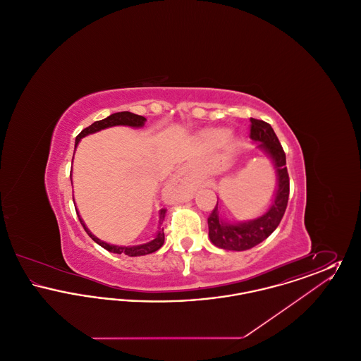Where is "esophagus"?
I'll use <instances>...</instances> for the list:
<instances>
[{"label": "esophagus", "mask_w": 361, "mask_h": 361, "mask_svg": "<svg viewBox=\"0 0 361 361\" xmlns=\"http://www.w3.org/2000/svg\"><path fill=\"white\" fill-rule=\"evenodd\" d=\"M172 181L174 184L192 185V184H193V177H192V174L189 172L188 168H187V166H183V168H180V169L176 172V174L173 176Z\"/></svg>", "instance_id": "34e87169"}]
</instances>
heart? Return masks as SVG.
<instances>
[{
	"mask_svg": "<svg viewBox=\"0 0 361 361\" xmlns=\"http://www.w3.org/2000/svg\"><path fill=\"white\" fill-rule=\"evenodd\" d=\"M226 137H227V131L224 130H214L209 133V139L214 142H221Z\"/></svg>",
	"mask_w": 361,
	"mask_h": 361,
	"instance_id": "heart-1",
	"label": "heart"
}]
</instances>
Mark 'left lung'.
I'll use <instances>...</instances> for the list:
<instances>
[{
    "instance_id": "left-lung-1",
    "label": "left lung",
    "mask_w": 361,
    "mask_h": 361,
    "mask_svg": "<svg viewBox=\"0 0 361 361\" xmlns=\"http://www.w3.org/2000/svg\"><path fill=\"white\" fill-rule=\"evenodd\" d=\"M250 137L258 140V146L262 147L274 159L279 178V189L276 192L275 202L268 212L247 224H224L222 219H219L216 203L208 216V235L215 246L224 250H247L267 240L281 222L288 204L290 177L286 166V153L276 137L274 128L267 121L252 118Z\"/></svg>"
}]
</instances>
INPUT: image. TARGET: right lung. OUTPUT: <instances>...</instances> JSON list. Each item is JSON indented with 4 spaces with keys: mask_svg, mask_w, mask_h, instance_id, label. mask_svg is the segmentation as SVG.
<instances>
[{
    "mask_svg": "<svg viewBox=\"0 0 361 361\" xmlns=\"http://www.w3.org/2000/svg\"><path fill=\"white\" fill-rule=\"evenodd\" d=\"M146 119L143 116H139L135 114H131V112H116V114H112L111 116L105 118L103 121H94L93 124H90L89 127L84 128L77 137H75V146L78 145L80 139L81 137H86L89 134H93V133H97L100 130L104 128H108V127H112V126H131V127H142L145 124ZM165 212L166 209L162 208L161 212H159V224H162L164 222V218H165ZM80 222L82 224V227L85 228L87 235L94 240L96 243H99L102 247H104L105 250L108 252H112V253H116V255H126V256H130V257H137V256H145V255H150L155 250H158L162 245H164V240H165V234H164V228H159L157 237L152 242H147L145 245H137V246H115V245H109V243H105L103 240L96 238L87 228L85 227V224L82 222V219L78 216Z\"/></svg>",
    "mask_w": 361,
    "mask_h": 361,
    "instance_id": "right-lung-1",
    "label": "right lung"
}]
</instances>
